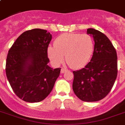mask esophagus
Here are the masks:
<instances>
[{
  "label": "esophagus",
  "mask_w": 125,
  "mask_h": 125,
  "mask_svg": "<svg viewBox=\"0 0 125 125\" xmlns=\"http://www.w3.org/2000/svg\"><path fill=\"white\" fill-rule=\"evenodd\" d=\"M67 69H64V68H62L61 69V73H64L65 71H67Z\"/></svg>",
  "instance_id": "esophagus-1"
}]
</instances>
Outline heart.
I'll return each instance as SVG.
<instances>
[{
	"instance_id": "heart-1",
	"label": "heart",
	"mask_w": 125,
	"mask_h": 125,
	"mask_svg": "<svg viewBox=\"0 0 125 125\" xmlns=\"http://www.w3.org/2000/svg\"><path fill=\"white\" fill-rule=\"evenodd\" d=\"M94 51L93 38L87 34H64L57 38L54 46L48 48L51 62L58 65L64 60L73 69L84 67L91 59Z\"/></svg>"
}]
</instances>
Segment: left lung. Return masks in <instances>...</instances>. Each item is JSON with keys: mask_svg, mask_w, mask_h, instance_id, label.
Masks as SVG:
<instances>
[{"mask_svg": "<svg viewBox=\"0 0 125 125\" xmlns=\"http://www.w3.org/2000/svg\"><path fill=\"white\" fill-rule=\"evenodd\" d=\"M87 34L93 36L94 51L90 62L83 68L73 72V89L82 101L95 102L104 99L114 84L117 75V56L106 35L93 28H88Z\"/></svg>", "mask_w": 125, "mask_h": 125, "instance_id": "left-lung-1", "label": "left lung"}]
</instances>
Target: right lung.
I'll use <instances>...</instances> for the list:
<instances>
[{"instance_id": "right-lung-1", "label": "right lung", "mask_w": 125, "mask_h": 125, "mask_svg": "<svg viewBox=\"0 0 125 125\" xmlns=\"http://www.w3.org/2000/svg\"><path fill=\"white\" fill-rule=\"evenodd\" d=\"M52 35L35 28L23 32L9 50L6 73L15 95L28 103L43 101L50 94L61 68L48 65L47 49Z\"/></svg>"}]
</instances>
